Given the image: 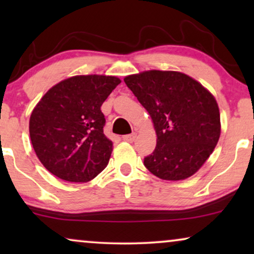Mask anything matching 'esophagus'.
<instances>
[{"mask_svg":"<svg viewBox=\"0 0 254 254\" xmlns=\"http://www.w3.org/2000/svg\"><path fill=\"white\" fill-rule=\"evenodd\" d=\"M135 137H136V134L133 133V134H128V135H124L123 136V140L126 141V142H133L135 140Z\"/></svg>","mask_w":254,"mask_h":254,"instance_id":"1","label":"esophagus"}]
</instances>
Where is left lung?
Listing matches in <instances>:
<instances>
[{"label":"left lung","mask_w":254,"mask_h":254,"mask_svg":"<svg viewBox=\"0 0 254 254\" xmlns=\"http://www.w3.org/2000/svg\"><path fill=\"white\" fill-rule=\"evenodd\" d=\"M150 114L157 144L144 166L158 178L183 180L193 176L216 147L220 110L214 96L183 72L149 70L125 77Z\"/></svg>","instance_id":"1"}]
</instances>
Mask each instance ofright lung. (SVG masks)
Wrapping results in <instances>:
<instances>
[{
	"mask_svg": "<svg viewBox=\"0 0 254 254\" xmlns=\"http://www.w3.org/2000/svg\"><path fill=\"white\" fill-rule=\"evenodd\" d=\"M121 81L74 76L48 90L30 118V137L43 165L58 178L86 183L106 168L112 141L104 134L100 106Z\"/></svg>",
	"mask_w": 254,
	"mask_h": 254,
	"instance_id": "right-lung-1",
	"label": "right lung"
}]
</instances>
